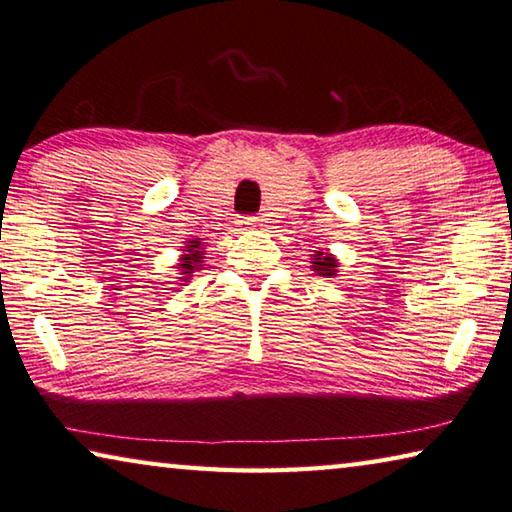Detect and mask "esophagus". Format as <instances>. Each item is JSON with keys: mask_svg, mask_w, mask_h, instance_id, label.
<instances>
[{"mask_svg": "<svg viewBox=\"0 0 512 512\" xmlns=\"http://www.w3.org/2000/svg\"><path fill=\"white\" fill-rule=\"evenodd\" d=\"M256 224H258V217H254V215H245L238 220V226H242V229H251V226H256Z\"/></svg>", "mask_w": 512, "mask_h": 512, "instance_id": "obj_1", "label": "esophagus"}]
</instances>
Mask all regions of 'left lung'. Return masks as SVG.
<instances>
[{
  "label": "left lung",
  "mask_w": 512,
  "mask_h": 512,
  "mask_svg": "<svg viewBox=\"0 0 512 512\" xmlns=\"http://www.w3.org/2000/svg\"><path fill=\"white\" fill-rule=\"evenodd\" d=\"M335 258L331 254H324V251H317L313 258V270L322 276H333L335 274Z\"/></svg>",
  "instance_id": "obj_1"
}]
</instances>
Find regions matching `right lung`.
I'll return each instance as SVG.
<instances>
[{
    "label": "right lung",
    "instance_id": "add662e5",
    "mask_svg": "<svg viewBox=\"0 0 512 512\" xmlns=\"http://www.w3.org/2000/svg\"><path fill=\"white\" fill-rule=\"evenodd\" d=\"M183 251H188V254L181 258V272L186 274V276H190L192 272L199 270V263H201V258H204V256H201L199 242H197V240H192L190 245H188L186 249H183Z\"/></svg>",
    "mask_w": 512,
    "mask_h": 512
}]
</instances>
